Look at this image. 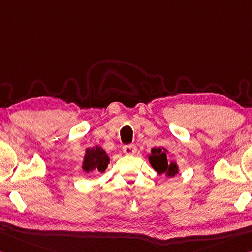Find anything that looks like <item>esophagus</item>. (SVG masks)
<instances>
[{
  "mask_svg": "<svg viewBox=\"0 0 252 252\" xmlns=\"http://www.w3.org/2000/svg\"><path fill=\"white\" fill-rule=\"evenodd\" d=\"M123 153L129 155V156H132V155L137 153V147L133 146V145L125 146V147H123Z\"/></svg>",
  "mask_w": 252,
  "mask_h": 252,
  "instance_id": "esophagus-1",
  "label": "esophagus"
}]
</instances>
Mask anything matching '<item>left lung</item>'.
Listing matches in <instances>:
<instances>
[{
	"label": "left lung",
	"mask_w": 252,
	"mask_h": 252,
	"mask_svg": "<svg viewBox=\"0 0 252 252\" xmlns=\"http://www.w3.org/2000/svg\"><path fill=\"white\" fill-rule=\"evenodd\" d=\"M168 150L163 147H155L151 149V154L148 155V160L151 167L159 175H165L166 177L173 178L179 173V167L176 161L167 160Z\"/></svg>",
	"instance_id": "obj_1"
}]
</instances>
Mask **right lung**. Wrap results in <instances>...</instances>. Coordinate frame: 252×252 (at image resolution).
Segmentation results:
<instances>
[{
    "label": "right lung",
    "instance_id": "1",
    "mask_svg": "<svg viewBox=\"0 0 252 252\" xmlns=\"http://www.w3.org/2000/svg\"><path fill=\"white\" fill-rule=\"evenodd\" d=\"M110 163V156L101 146L87 147L82 161V170L84 173H103Z\"/></svg>",
    "mask_w": 252,
    "mask_h": 252
}]
</instances>
